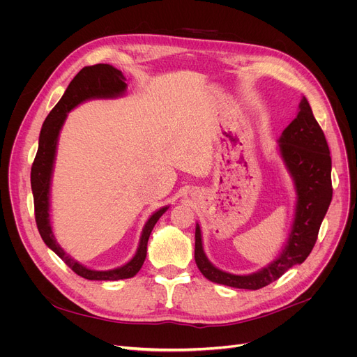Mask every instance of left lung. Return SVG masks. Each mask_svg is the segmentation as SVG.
Wrapping results in <instances>:
<instances>
[{"label":"left lung","mask_w":357,"mask_h":357,"mask_svg":"<svg viewBox=\"0 0 357 357\" xmlns=\"http://www.w3.org/2000/svg\"><path fill=\"white\" fill-rule=\"evenodd\" d=\"M280 153L294 176L296 210L292 231L280 256L268 268L252 275H233L213 266L205 257L201 230L195 229V261L201 273L211 282L240 289H260L279 279L294 265L303 264L311 253L333 197L330 149L304 97L296 119L279 139Z\"/></svg>","instance_id":"8db88e82"}]
</instances>
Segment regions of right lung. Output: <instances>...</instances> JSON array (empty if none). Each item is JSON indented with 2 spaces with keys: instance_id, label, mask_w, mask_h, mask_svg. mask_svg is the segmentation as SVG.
<instances>
[{
  "instance_id": "add662e5",
  "label": "right lung",
  "mask_w": 357,
  "mask_h": 357,
  "mask_svg": "<svg viewBox=\"0 0 357 357\" xmlns=\"http://www.w3.org/2000/svg\"><path fill=\"white\" fill-rule=\"evenodd\" d=\"M124 81L126 78L119 69L105 63H98L81 69L77 73V77L68 85L61 101L54 105V108L46 117L40 131L39 149H37L34 162L31 165V191L34 198V217L37 229H39V233L47 248H50L58 255L75 273L89 280H119L133 278L140 271L146 259L147 240L150 237V233H152L155 224L162 217V214L167 210V207L160 208L149 218L143 229L136 256L124 266L112 271H91L79 265L78 261H75L61 249L52 233L49 221L50 176L54 160L56 143H58L59 130L66 119V112L89 98H108L120 96V93L126 91Z\"/></svg>"
}]
</instances>
